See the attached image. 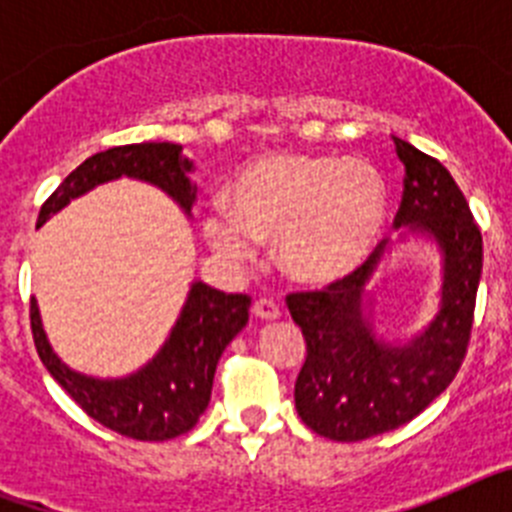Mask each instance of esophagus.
Here are the masks:
<instances>
[{"label": "esophagus", "mask_w": 512, "mask_h": 512, "mask_svg": "<svg viewBox=\"0 0 512 512\" xmlns=\"http://www.w3.org/2000/svg\"><path fill=\"white\" fill-rule=\"evenodd\" d=\"M253 315L261 320H277L279 315H282V310H279V305L274 300H266V297H261V300L253 302Z\"/></svg>", "instance_id": "1"}]
</instances>
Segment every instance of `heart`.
<instances>
[{
  "label": "heart",
  "instance_id": "1",
  "mask_svg": "<svg viewBox=\"0 0 512 512\" xmlns=\"http://www.w3.org/2000/svg\"><path fill=\"white\" fill-rule=\"evenodd\" d=\"M228 200L202 220L212 251L246 264L256 243L277 241L284 274L318 287L354 274L387 220V187L361 158L274 153L235 179Z\"/></svg>",
  "mask_w": 512,
  "mask_h": 512
}]
</instances>
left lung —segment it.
<instances>
[{
	"label": "left lung",
	"mask_w": 512,
	"mask_h": 512,
	"mask_svg": "<svg viewBox=\"0 0 512 512\" xmlns=\"http://www.w3.org/2000/svg\"><path fill=\"white\" fill-rule=\"evenodd\" d=\"M395 151L405 166L395 228L425 230L441 246V312L408 346L374 338L361 315V297L384 243L354 274L323 289L289 292V315L307 343L295 382V408L310 431L330 441H364L410 423L454 382L472 338L482 277L479 225L438 158L400 138H395Z\"/></svg>",
	"instance_id": "left-lung-1"
}]
</instances>
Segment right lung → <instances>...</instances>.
Returning a JSON list of instances; mask_svg holds the SVG:
<instances>
[{
    "label": "right lung",
    "instance_id": "add662e5",
    "mask_svg": "<svg viewBox=\"0 0 512 512\" xmlns=\"http://www.w3.org/2000/svg\"><path fill=\"white\" fill-rule=\"evenodd\" d=\"M189 158L179 143H133L89 156L76 166L56 192L43 202L38 225L74 197L117 176L143 179L169 192L184 210H192L194 187L189 184ZM248 295H225L207 284H192L182 318L156 359L128 379H92L71 372L48 346L38 305L30 300V328L40 361L51 377L69 392L89 418L135 441H169L192 431L210 402L212 379L225 346L248 323Z\"/></svg>",
    "mask_w": 512,
    "mask_h": 512
}]
</instances>
